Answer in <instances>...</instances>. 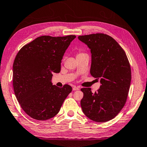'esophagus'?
I'll return each mask as SVG.
<instances>
[{
  "instance_id": "1",
  "label": "esophagus",
  "mask_w": 147,
  "mask_h": 147,
  "mask_svg": "<svg viewBox=\"0 0 147 147\" xmlns=\"http://www.w3.org/2000/svg\"><path fill=\"white\" fill-rule=\"evenodd\" d=\"M79 88L78 87H76V86H74L73 88V91H76V90H79Z\"/></svg>"
}]
</instances>
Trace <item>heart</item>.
<instances>
[{
    "instance_id": "1",
    "label": "heart",
    "mask_w": 147,
    "mask_h": 147,
    "mask_svg": "<svg viewBox=\"0 0 147 147\" xmlns=\"http://www.w3.org/2000/svg\"><path fill=\"white\" fill-rule=\"evenodd\" d=\"M79 54H78V55H79Z\"/></svg>"
}]
</instances>
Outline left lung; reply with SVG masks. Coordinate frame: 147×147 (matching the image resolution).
<instances>
[{
	"label": "left lung",
	"mask_w": 147,
	"mask_h": 147,
	"mask_svg": "<svg viewBox=\"0 0 147 147\" xmlns=\"http://www.w3.org/2000/svg\"><path fill=\"white\" fill-rule=\"evenodd\" d=\"M78 39L90 49V74L101 84L94 93L90 88L81 90L82 111L91 120L106 122L114 118L126 102L131 81L129 60L117 41L107 34L79 36Z\"/></svg>",
	"instance_id": "8db88e82"
}]
</instances>
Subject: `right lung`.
<instances>
[{
    "label": "right lung",
    "instance_id": "obj_1",
    "mask_svg": "<svg viewBox=\"0 0 147 147\" xmlns=\"http://www.w3.org/2000/svg\"><path fill=\"white\" fill-rule=\"evenodd\" d=\"M76 36H42L24 45L14 61L13 84L25 113L38 120L55 117L72 88L52 85V74L59 73L66 50Z\"/></svg>",
    "mask_w": 147,
    "mask_h": 147
}]
</instances>
